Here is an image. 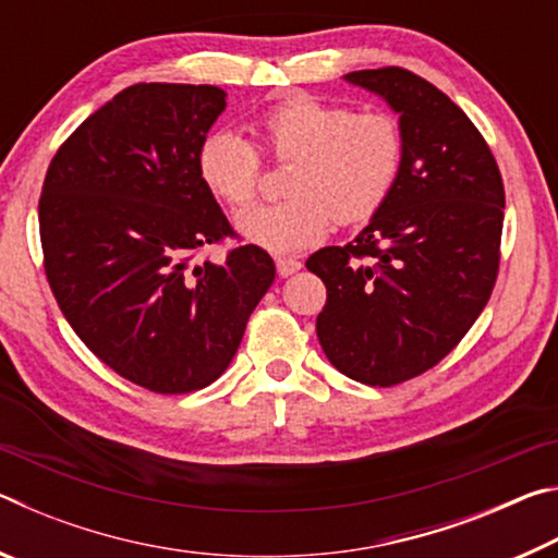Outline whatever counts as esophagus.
I'll use <instances>...</instances> for the list:
<instances>
[{"mask_svg": "<svg viewBox=\"0 0 558 558\" xmlns=\"http://www.w3.org/2000/svg\"><path fill=\"white\" fill-rule=\"evenodd\" d=\"M276 266H278V272L282 278L288 276H295V272L302 268V263L298 258H288V256H280L276 258Z\"/></svg>", "mask_w": 558, "mask_h": 558, "instance_id": "1", "label": "esophagus"}]
</instances>
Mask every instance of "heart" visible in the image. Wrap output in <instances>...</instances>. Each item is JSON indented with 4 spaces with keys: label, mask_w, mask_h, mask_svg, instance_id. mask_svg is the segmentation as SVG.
Here are the masks:
<instances>
[{
    "label": "heart",
    "mask_w": 558,
    "mask_h": 558,
    "mask_svg": "<svg viewBox=\"0 0 558 558\" xmlns=\"http://www.w3.org/2000/svg\"><path fill=\"white\" fill-rule=\"evenodd\" d=\"M260 147L292 159L288 196L251 206L235 226L251 243L272 253L300 251L323 239L329 226L362 223L381 209L399 182L403 132L386 112H354L342 102L290 96L256 120ZM199 177L233 209L256 199L260 149L235 130H211L196 153Z\"/></svg>",
    "instance_id": "obj_1"
}]
</instances>
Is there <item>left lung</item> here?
I'll list each match as a JSON object with an SVG mask.
<instances>
[{
    "label": "left lung",
    "instance_id": "obj_1",
    "mask_svg": "<svg viewBox=\"0 0 558 558\" xmlns=\"http://www.w3.org/2000/svg\"><path fill=\"white\" fill-rule=\"evenodd\" d=\"M344 78L399 112V182L347 245L307 258L327 302L317 339L332 366L366 386H393L450 354L483 313L499 270L505 186L470 118L399 65Z\"/></svg>",
    "mask_w": 558,
    "mask_h": 558
}]
</instances>
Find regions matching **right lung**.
Masks as SVG:
<instances>
[{
    "label": "right lung",
    "mask_w": 558,
    "mask_h": 558,
    "mask_svg": "<svg viewBox=\"0 0 558 558\" xmlns=\"http://www.w3.org/2000/svg\"><path fill=\"white\" fill-rule=\"evenodd\" d=\"M223 108L216 86L137 83L73 130L44 179V270L63 317L102 364L155 393L219 379L276 280L253 243L196 260L235 239L196 167Z\"/></svg>",
    "instance_id": "obj_1"
}]
</instances>
